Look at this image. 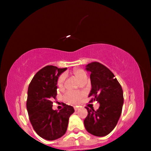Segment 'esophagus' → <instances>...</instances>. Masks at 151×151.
I'll list each match as a JSON object with an SVG mask.
<instances>
[{"instance_id": "obj_1", "label": "esophagus", "mask_w": 151, "mask_h": 151, "mask_svg": "<svg viewBox=\"0 0 151 151\" xmlns=\"http://www.w3.org/2000/svg\"><path fill=\"white\" fill-rule=\"evenodd\" d=\"M74 110H75V111H78L79 110V108H77V107H74Z\"/></svg>"}]
</instances>
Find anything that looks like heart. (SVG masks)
Returning a JSON list of instances; mask_svg holds the SVG:
<instances>
[{"label":"heart","mask_w":151,"mask_h":151,"mask_svg":"<svg viewBox=\"0 0 151 151\" xmlns=\"http://www.w3.org/2000/svg\"><path fill=\"white\" fill-rule=\"evenodd\" d=\"M73 75L76 78V79L81 82L82 80L86 78V74L82 69H75L73 71ZM64 82H65V76L62 75L60 76L57 80V86L60 89H63L64 87ZM83 94L81 92L78 91H69L65 93L64 96V99L67 102L71 103V104H76L80 101L82 98Z\"/></svg>","instance_id":"1"}]
</instances>
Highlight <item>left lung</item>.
<instances>
[{"instance_id": "left-lung-1", "label": "left lung", "mask_w": 151, "mask_h": 151, "mask_svg": "<svg viewBox=\"0 0 151 151\" xmlns=\"http://www.w3.org/2000/svg\"><path fill=\"white\" fill-rule=\"evenodd\" d=\"M86 70L91 72V91L88 97L97 101L99 108L95 111L86 107L88 115L84 121L91 134L103 137L112 132L121 116L123 106V92L121 84L108 68L98 62L89 63Z\"/></svg>"}]
</instances>
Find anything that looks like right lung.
<instances>
[{"label": "right lung", "instance_id": "obj_1", "mask_svg": "<svg viewBox=\"0 0 151 151\" xmlns=\"http://www.w3.org/2000/svg\"><path fill=\"white\" fill-rule=\"evenodd\" d=\"M67 68L48 65L37 73L28 88L27 108L31 124L37 134L47 140H54L66 133L69 119L74 109L63 105L59 111L52 109V99L57 95V80Z\"/></svg>", "mask_w": 151, "mask_h": 151}]
</instances>
